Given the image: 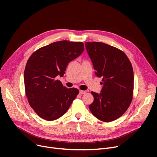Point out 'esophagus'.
<instances>
[{"instance_id":"1","label":"esophagus","mask_w":157,"mask_h":157,"mask_svg":"<svg viewBox=\"0 0 157 157\" xmlns=\"http://www.w3.org/2000/svg\"><path fill=\"white\" fill-rule=\"evenodd\" d=\"M86 92L85 91V90H79V94L82 95V94H85Z\"/></svg>"}]
</instances>
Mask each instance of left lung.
<instances>
[{"instance_id":"1","label":"left lung","mask_w":157,"mask_h":157,"mask_svg":"<svg viewBox=\"0 0 157 157\" xmlns=\"http://www.w3.org/2000/svg\"><path fill=\"white\" fill-rule=\"evenodd\" d=\"M85 46L95 75L103 81L100 94L91 92L94 101L89 109L98 120L114 121L124 114L132 100V66L118 48L100 42L86 43Z\"/></svg>"}]
</instances>
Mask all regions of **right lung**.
Wrapping results in <instances>:
<instances>
[{
  "instance_id": "obj_1",
  "label": "right lung",
  "mask_w": 157,
  "mask_h": 157,
  "mask_svg": "<svg viewBox=\"0 0 157 157\" xmlns=\"http://www.w3.org/2000/svg\"><path fill=\"white\" fill-rule=\"evenodd\" d=\"M83 51V43L60 40L30 56L24 72L25 88L30 105L40 118H59L78 95L77 88H65L56 77H63L68 63Z\"/></svg>"
}]
</instances>
